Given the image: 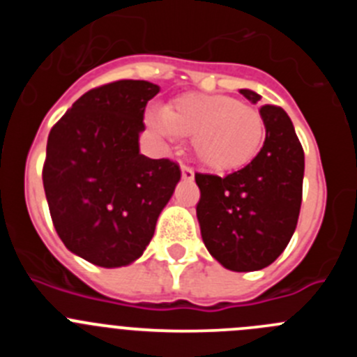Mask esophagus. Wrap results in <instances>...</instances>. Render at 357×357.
<instances>
[{"label": "esophagus", "mask_w": 357, "mask_h": 357, "mask_svg": "<svg viewBox=\"0 0 357 357\" xmlns=\"http://www.w3.org/2000/svg\"><path fill=\"white\" fill-rule=\"evenodd\" d=\"M181 173L184 181H193L195 178V172L189 166H181Z\"/></svg>", "instance_id": "esophagus-1"}]
</instances>
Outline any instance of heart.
<instances>
[{
	"mask_svg": "<svg viewBox=\"0 0 357 357\" xmlns=\"http://www.w3.org/2000/svg\"><path fill=\"white\" fill-rule=\"evenodd\" d=\"M148 127L160 137L191 139L198 164L220 175L248 166L266 139L259 110L223 94H182L164 107L162 119L150 116Z\"/></svg>",
	"mask_w": 357,
	"mask_h": 357,
	"instance_id": "obj_1",
	"label": "heart"
}]
</instances>
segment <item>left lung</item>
I'll return each instance as SVG.
<instances>
[{"mask_svg": "<svg viewBox=\"0 0 357 357\" xmlns=\"http://www.w3.org/2000/svg\"><path fill=\"white\" fill-rule=\"evenodd\" d=\"M257 103L261 96L241 89ZM266 139L254 160L227 176L195 173L200 188L197 216L202 239L220 264L232 272L266 268L288 247L302 204L304 150L284 110L259 109Z\"/></svg>", "mask_w": 357, "mask_h": 357, "instance_id": "obj_1", "label": "left lung"}]
</instances>
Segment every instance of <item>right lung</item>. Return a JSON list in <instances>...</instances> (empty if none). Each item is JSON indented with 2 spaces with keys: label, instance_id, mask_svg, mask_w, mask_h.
<instances>
[{
  "label": "right lung",
  "instance_id": "obj_1",
  "mask_svg": "<svg viewBox=\"0 0 357 357\" xmlns=\"http://www.w3.org/2000/svg\"><path fill=\"white\" fill-rule=\"evenodd\" d=\"M157 93L146 80L94 87L48 135L43 184L53 227L68 250L98 266L143 255L181 181L176 162L139 153L144 109Z\"/></svg>",
  "mask_w": 357,
  "mask_h": 357
}]
</instances>
